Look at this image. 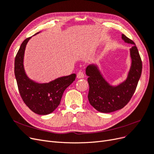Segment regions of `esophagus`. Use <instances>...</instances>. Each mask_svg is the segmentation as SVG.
Segmentation results:
<instances>
[{
  "mask_svg": "<svg viewBox=\"0 0 154 154\" xmlns=\"http://www.w3.org/2000/svg\"><path fill=\"white\" fill-rule=\"evenodd\" d=\"M84 76H85L84 74H83V72H82V71H80V72H78L77 73V78H79V79L83 78H84Z\"/></svg>",
  "mask_w": 154,
  "mask_h": 154,
  "instance_id": "34e87169",
  "label": "esophagus"
}]
</instances>
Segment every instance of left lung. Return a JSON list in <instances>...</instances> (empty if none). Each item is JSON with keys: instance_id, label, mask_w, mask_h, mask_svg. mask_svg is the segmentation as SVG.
I'll list each match as a JSON object with an SVG mask.
<instances>
[{"instance_id": "obj_1", "label": "left lung", "mask_w": 154, "mask_h": 154, "mask_svg": "<svg viewBox=\"0 0 154 154\" xmlns=\"http://www.w3.org/2000/svg\"><path fill=\"white\" fill-rule=\"evenodd\" d=\"M122 39L126 43L133 44L130 49L131 66L125 81L112 86L105 80L95 64L89 65L85 70L89 85L88 100L101 112L110 113L123 108L134 95L141 75L142 61L136 44L123 34Z\"/></svg>"}]
</instances>
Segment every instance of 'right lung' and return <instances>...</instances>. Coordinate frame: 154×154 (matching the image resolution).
Returning a JSON list of instances; mask_svg holds the SVG:
<instances>
[{
    "instance_id": "obj_1",
    "label": "right lung",
    "mask_w": 154,
    "mask_h": 154,
    "mask_svg": "<svg viewBox=\"0 0 154 154\" xmlns=\"http://www.w3.org/2000/svg\"><path fill=\"white\" fill-rule=\"evenodd\" d=\"M31 38L24 40L16 55L15 75L18 91L25 104L37 114L47 115L58 106L64 91L75 80L76 74L58 78L49 83H39L31 80L26 75L24 67L25 49Z\"/></svg>"
}]
</instances>
